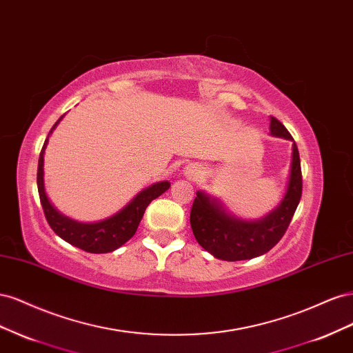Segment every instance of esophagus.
Listing matches in <instances>:
<instances>
[{
	"label": "esophagus",
	"instance_id": "esophagus-1",
	"mask_svg": "<svg viewBox=\"0 0 353 353\" xmlns=\"http://www.w3.org/2000/svg\"><path fill=\"white\" fill-rule=\"evenodd\" d=\"M185 174H187L190 178L197 179V178L200 176V174H201V170H200L197 166H187Z\"/></svg>",
	"mask_w": 353,
	"mask_h": 353
}]
</instances>
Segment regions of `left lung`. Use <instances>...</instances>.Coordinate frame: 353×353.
Instances as JSON below:
<instances>
[{
    "label": "left lung",
    "instance_id": "obj_1",
    "mask_svg": "<svg viewBox=\"0 0 353 353\" xmlns=\"http://www.w3.org/2000/svg\"><path fill=\"white\" fill-rule=\"evenodd\" d=\"M271 135L292 140L287 128L271 116ZM302 197V169L297 145L293 141L292 168L285 194L280 205L258 221H241L230 215L221 201L197 191L190 213L191 230L203 249L222 261L252 259L270 252L290 225Z\"/></svg>",
    "mask_w": 353,
    "mask_h": 353
}]
</instances>
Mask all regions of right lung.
<instances>
[{
	"instance_id": "obj_1",
	"label": "right lung",
	"mask_w": 353,
	"mask_h": 353,
	"mask_svg": "<svg viewBox=\"0 0 353 353\" xmlns=\"http://www.w3.org/2000/svg\"><path fill=\"white\" fill-rule=\"evenodd\" d=\"M61 119L63 116L54 123V126L51 128L48 137ZM48 137L39 153L37 184H38L41 205H42V209H44V215L47 218V222L50 223V227L59 237L70 243L72 245H74V248H79L88 253H109L119 249L122 244H125L135 234L138 225H140L144 212L147 206L152 203V200L162 196L170 187V184L168 181H160L157 184L144 188L141 193H138L122 210L114 213L113 216L108 219L91 222V223L73 221L63 215V213H60L54 206H52L46 193L44 152L48 143Z\"/></svg>"
}]
</instances>
